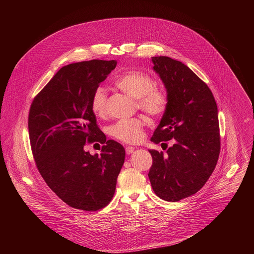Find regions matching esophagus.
Listing matches in <instances>:
<instances>
[{"label":"esophagus","instance_id":"obj_1","mask_svg":"<svg viewBox=\"0 0 254 254\" xmlns=\"http://www.w3.org/2000/svg\"><path fill=\"white\" fill-rule=\"evenodd\" d=\"M134 147H127V149H126V153H127V155H130V154H132L133 153V151H134Z\"/></svg>","mask_w":254,"mask_h":254}]
</instances>
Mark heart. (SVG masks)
Segmentation results:
<instances>
[{"label":"heart","mask_w":254,"mask_h":254,"mask_svg":"<svg viewBox=\"0 0 254 254\" xmlns=\"http://www.w3.org/2000/svg\"><path fill=\"white\" fill-rule=\"evenodd\" d=\"M115 84L127 95L136 99L138 110L154 118L165 113L168 105L167 95L155 87V80L148 74L138 71L127 72L116 80ZM91 110L97 116H103L106 112V93L102 87H97L92 94ZM144 126L146 121L141 118L120 120L110 127L108 132L120 141L135 143L143 137Z\"/></svg>","instance_id":"b5f03b06"}]
</instances>
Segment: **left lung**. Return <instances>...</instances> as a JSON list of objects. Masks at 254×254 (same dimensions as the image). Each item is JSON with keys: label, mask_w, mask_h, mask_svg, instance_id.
<instances>
[{"label": "left lung", "mask_w": 254, "mask_h": 254, "mask_svg": "<svg viewBox=\"0 0 254 254\" xmlns=\"http://www.w3.org/2000/svg\"><path fill=\"white\" fill-rule=\"evenodd\" d=\"M168 105L151 140L174 139L163 152L150 150V182L156 195L177 202L197 193L213 173L220 153L217 104L212 91L184 63L167 56L152 57Z\"/></svg>", "instance_id": "left-lung-1"}]
</instances>
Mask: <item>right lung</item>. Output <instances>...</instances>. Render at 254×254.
<instances>
[{"label": "right lung", "mask_w": 254, "mask_h": 254, "mask_svg": "<svg viewBox=\"0 0 254 254\" xmlns=\"http://www.w3.org/2000/svg\"><path fill=\"white\" fill-rule=\"evenodd\" d=\"M116 60H90L62 67L34 98L28 118L36 166L49 188L67 205L97 211L115 195L125 148L106 139L96 125L91 97L116 68ZM104 144L102 154L84 150Z\"/></svg>", "instance_id": "add662e5"}]
</instances>
